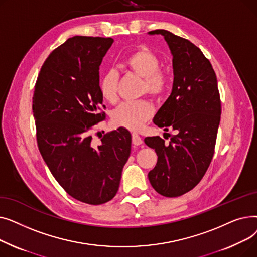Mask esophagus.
<instances>
[{"label":"esophagus","mask_w":257,"mask_h":257,"mask_svg":"<svg viewBox=\"0 0 257 257\" xmlns=\"http://www.w3.org/2000/svg\"><path fill=\"white\" fill-rule=\"evenodd\" d=\"M132 144L136 145V146H140V145L143 144L142 138L139 136L138 133H136V132L132 133Z\"/></svg>","instance_id":"obj_1"}]
</instances>
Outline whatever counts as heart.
Instances as JSON below:
<instances>
[{
    "mask_svg": "<svg viewBox=\"0 0 257 257\" xmlns=\"http://www.w3.org/2000/svg\"><path fill=\"white\" fill-rule=\"evenodd\" d=\"M161 61L154 52L146 47L137 49L121 61L125 70L133 72L144 78L143 92L154 98L164 96L169 87L168 76L160 71ZM117 73L107 71L100 79L99 88L101 96L109 103H114L117 98ZM153 113V107L146 100L121 102L111 112L112 123L115 126L129 130H138Z\"/></svg>",
    "mask_w": 257,
    "mask_h": 257,
    "instance_id": "heart-1",
    "label": "heart"
}]
</instances>
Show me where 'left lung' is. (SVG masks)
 Masks as SVG:
<instances>
[{"label": "left lung", "instance_id": "8db88e82", "mask_svg": "<svg viewBox=\"0 0 257 257\" xmlns=\"http://www.w3.org/2000/svg\"><path fill=\"white\" fill-rule=\"evenodd\" d=\"M149 34L165 37L174 71L172 92L153 121L177 134L167 133L169 144L159 137L145 139L158 156L148 177L161 196L179 197L203 178L214 153L222 110L217 76L209 60L190 40L163 29Z\"/></svg>", "mask_w": 257, "mask_h": 257}]
</instances>
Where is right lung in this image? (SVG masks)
<instances>
[{
    "mask_svg": "<svg viewBox=\"0 0 257 257\" xmlns=\"http://www.w3.org/2000/svg\"><path fill=\"white\" fill-rule=\"evenodd\" d=\"M112 43L111 37L69 38L44 62L33 93L40 154L63 190L91 205L116 195L131 151V134L121 127L104 134L100 146L91 143L92 127L105 118L99 69Z\"/></svg>",
    "mask_w": 257,
    "mask_h": 257,
    "instance_id": "add662e5",
    "label": "right lung"
}]
</instances>
